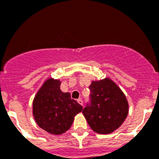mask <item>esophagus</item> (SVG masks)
Returning <instances> with one entry per match:
<instances>
[{
	"instance_id": "obj_1",
	"label": "esophagus",
	"mask_w": 159,
	"mask_h": 159,
	"mask_svg": "<svg viewBox=\"0 0 159 159\" xmlns=\"http://www.w3.org/2000/svg\"><path fill=\"white\" fill-rule=\"evenodd\" d=\"M77 102H78L79 103H80V105H82V106H83V105H84V102H83L82 99H78V100H77Z\"/></svg>"
}]
</instances>
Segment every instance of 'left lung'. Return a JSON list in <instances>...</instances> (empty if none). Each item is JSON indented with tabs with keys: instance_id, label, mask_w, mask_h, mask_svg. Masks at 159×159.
<instances>
[{
	"instance_id": "8db88e82",
	"label": "left lung",
	"mask_w": 159,
	"mask_h": 159,
	"mask_svg": "<svg viewBox=\"0 0 159 159\" xmlns=\"http://www.w3.org/2000/svg\"><path fill=\"white\" fill-rule=\"evenodd\" d=\"M89 102L83 114L98 134H109L119 128L128 114V102L120 88L110 79L93 81L89 86Z\"/></svg>"
}]
</instances>
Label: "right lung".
<instances>
[{"label":"right lung","mask_w":159,"mask_h":159,"mask_svg":"<svg viewBox=\"0 0 159 159\" xmlns=\"http://www.w3.org/2000/svg\"><path fill=\"white\" fill-rule=\"evenodd\" d=\"M60 82L49 79L43 84L33 100V116L40 127L52 134H63L71 127L74 116L83 107L69 93L60 88Z\"/></svg>","instance_id":"1"}]
</instances>
